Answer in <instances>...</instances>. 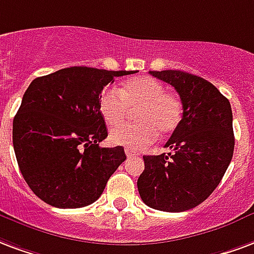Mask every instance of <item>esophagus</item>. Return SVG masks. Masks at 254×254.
<instances>
[{
	"mask_svg": "<svg viewBox=\"0 0 254 254\" xmlns=\"http://www.w3.org/2000/svg\"><path fill=\"white\" fill-rule=\"evenodd\" d=\"M125 153H127V157H132V156H136L137 153L134 151H132V149H129V148H125Z\"/></svg>",
	"mask_w": 254,
	"mask_h": 254,
	"instance_id": "34e87169",
	"label": "esophagus"
}]
</instances>
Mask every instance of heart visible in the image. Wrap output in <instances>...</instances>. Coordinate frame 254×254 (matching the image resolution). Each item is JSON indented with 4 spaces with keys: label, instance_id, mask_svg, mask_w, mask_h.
<instances>
[{
    "label": "heart",
    "instance_id": "1",
    "mask_svg": "<svg viewBox=\"0 0 254 254\" xmlns=\"http://www.w3.org/2000/svg\"><path fill=\"white\" fill-rule=\"evenodd\" d=\"M127 108H137L136 124L122 125L110 132V142L138 151L151 145L159 132L170 134L183 117V103L174 93L165 91L163 83L151 76L130 79L122 84L106 86L98 98L101 116L109 127L120 125Z\"/></svg>",
    "mask_w": 254,
    "mask_h": 254
}]
</instances>
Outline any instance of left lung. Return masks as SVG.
I'll use <instances>...</instances> for the list:
<instances>
[{
  "label": "left lung",
  "instance_id": "obj_1",
  "mask_svg": "<svg viewBox=\"0 0 254 254\" xmlns=\"http://www.w3.org/2000/svg\"><path fill=\"white\" fill-rule=\"evenodd\" d=\"M149 74L174 86L183 103V117L165 142L168 155L144 156L145 170L137 187L146 206L180 213L206 200L232 161V106L200 76L176 69Z\"/></svg>",
  "mask_w": 254,
  "mask_h": 254
}]
</instances>
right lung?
<instances>
[{
  "instance_id": "obj_1",
  "label": "right lung",
  "mask_w": 254,
  "mask_h": 254,
  "mask_svg": "<svg viewBox=\"0 0 254 254\" xmlns=\"http://www.w3.org/2000/svg\"><path fill=\"white\" fill-rule=\"evenodd\" d=\"M137 71L68 67L33 79L13 120V148L24 179L59 208L94 203L127 156L101 148L108 137L99 94L116 76Z\"/></svg>"
}]
</instances>
